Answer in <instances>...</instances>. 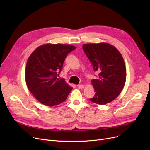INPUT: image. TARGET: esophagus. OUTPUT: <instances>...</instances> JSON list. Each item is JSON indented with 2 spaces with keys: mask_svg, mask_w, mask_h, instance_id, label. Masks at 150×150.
I'll return each mask as SVG.
<instances>
[{
  "mask_svg": "<svg viewBox=\"0 0 150 150\" xmlns=\"http://www.w3.org/2000/svg\"><path fill=\"white\" fill-rule=\"evenodd\" d=\"M78 88L79 89H83L84 88V86L83 84H79V85H78Z\"/></svg>",
  "mask_w": 150,
  "mask_h": 150,
  "instance_id": "34e87169",
  "label": "esophagus"
}]
</instances>
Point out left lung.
<instances>
[{
  "label": "left lung",
  "mask_w": 150,
  "mask_h": 150,
  "mask_svg": "<svg viewBox=\"0 0 150 150\" xmlns=\"http://www.w3.org/2000/svg\"><path fill=\"white\" fill-rule=\"evenodd\" d=\"M83 49L99 74L91 81L94 96L89 101L98 104H106L116 98L123 89L126 71L121 54L115 46L108 43L86 44Z\"/></svg>",
  "instance_id": "8db88e82"
}]
</instances>
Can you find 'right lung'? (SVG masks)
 <instances>
[{
  "mask_svg": "<svg viewBox=\"0 0 150 150\" xmlns=\"http://www.w3.org/2000/svg\"><path fill=\"white\" fill-rule=\"evenodd\" d=\"M76 49L69 44H46L35 49L27 62L26 84L37 100L54 106L64 102L72 89L64 79L57 78L68 53Z\"/></svg>",
  "mask_w": 150,
  "mask_h": 150,
  "instance_id": "1",
  "label": "right lung"
}]
</instances>
